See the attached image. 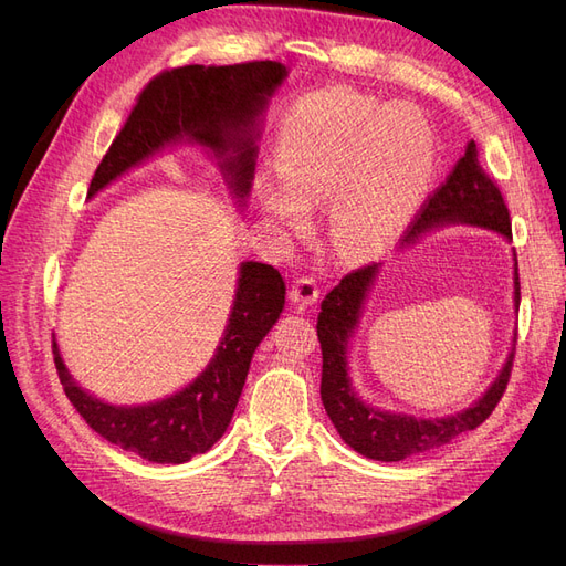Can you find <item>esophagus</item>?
Segmentation results:
<instances>
[{"instance_id": "obj_1", "label": "esophagus", "mask_w": 566, "mask_h": 566, "mask_svg": "<svg viewBox=\"0 0 566 566\" xmlns=\"http://www.w3.org/2000/svg\"><path fill=\"white\" fill-rule=\"evenodd\" d=\"M318 285L314 279H297L290 287V300L293 304H297V310H306V306H312L318 302Z\"/></svg>"}]
</instances>
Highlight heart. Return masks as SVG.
I'll list each match as a JSON object with an SVG mask.
<instances>
[{
    "mask_svg": "<svg viewBox=\"0 0 566 566\" xmlns=\"http://www.w3.org/2000/svg\"><path fill=\"white\" fill-rule=\"evenodd\" d=\"M276 156L283 186H260L264 214L300 233L310 210L331 200L333 243L358 256L378 252L406 229L432 181L437 144L418 111L328 90L287 113Z\"/></svg>",
    "mask_w": 566,
    "mask_h": 566,
    "instance_id": "b5f03b06",
    "label": "heart"
}]
</instances>
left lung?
<instances>
[{
  "instance_id": "obj_1",
  "label": "left lung",
  "mask_w": 566,
  "mask_h": 566,
  "mask_svg": "<svg viewBox=\"0 0 566 566\" xmlns=\"http://www.w3.org/2000/svg\"><path fill=\"white\" fill-rule=\"evenodd\" d=\"M476 227L503 235L512 243L510 212L503 202V196L479 165L476 144L470 142L449 175L447 184L427 200L422 214L410 231L403 235L401 250L416 245L420 238L432 233L441 227ZM512 262H515V312L520 310V273H517V254L512 250ZM382 264H370L358 269L349 276L339 281L321 304V314L316 323V333L323 354V373H321V401L325 413L333 420L335 430L345 439L347 447L370 460L397 462L410 455L424 453L430 449L443 447L462 432H470L482 424L491 413L495 403L501 401L507 387V378L512 370V358L515 347L507 352L503 368L495 375L489 389L468 408L458 410L453 416L441 418H418L401 410H387L373 406L358 397L349 373V349L352 339L361 325V316L366 312V302L373 293V285L378 281ZM517 335V333H515ZM515 342V339H512Z\"/></svg>"
}]
</instances>
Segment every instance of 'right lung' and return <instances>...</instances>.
Wrapping results in <instances>:
<instances>
[{
	"instance_id": "add662e5",
	"label": "right lung",
	"mask_w": 566,
	"mask_h": 566,
	"mask_svg": "<svg viewBox=\"0 0 566 566\" xmlns=\"http://www.w3.org/2000/svg\"><path fill=\"white\" fill-rule=\"evenodd\" d=\"M287 77L279 61L184 65L153 80L90 184L92 200L129 169L175 146H198L217 165L231 198L248 208L264 113ZM285 283L279 269L241 262L227 328L196 378L148 403H111L67 370L54 337V361L65 397L96 434L148 462L179 465L224 437L241 399L254 349L279 323Z\"/></svg>"
}]
</instances>
